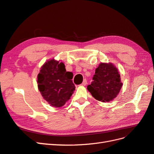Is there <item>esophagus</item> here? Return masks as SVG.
Returning a JSON list of instances; mask_svg holds the SVG:
<instances>
[{
    "label": "esophagus",
    "mask_w": 154,
    "mask_h": 154,
    "mask_svg": "<svg viewBox=\"0 0 154 154\" xmlns=\"http://www.w3.org/2000/svg\"><path fill=\"white\" fill-rule=\"evenodd\" d=\"M87 80H85H85H83V83L81 84V85H82V86H85V85H87Z\"/></svg>",
    "instance_id": "34e87169"
}]
</instances>
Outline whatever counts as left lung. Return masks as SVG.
<instances>
[{
    "label": "left lung",
    "instance_id": "obj_1",
    "mask_svg": "<svg viewBox=\"0 0 154 154\" xmlns=\"http://www.w3.org/2000/svg\"><path fill=\"white\" fill-rule=\"evenodd\" d=\"M123 86L119 72L112 63H101L95 70L91 85L87 90L96 100L101 102L112 101Z\"/></svg>",
    "mask_w": 154,
    "mask_h": 154
}]
</instances>
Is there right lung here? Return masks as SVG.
<instances>
[{
  "instance_id": "add662e5",
  "label": "right lung",
  "mask_w": 154,
  "mask_h": 154,
  "mask_svg": "<svg viewBox=\"0 0 154 154\" xmlns=\"http://www.w3.org/2000/svg\"><path fill=\"white\" fill-rule=\"evenodd\" d=\"M72 76V72L66 71L63 63L54 58L48 60L37 76L38 88L43 98L52 106H63L75 91Z\"/></svg>"
}]
</instances>
